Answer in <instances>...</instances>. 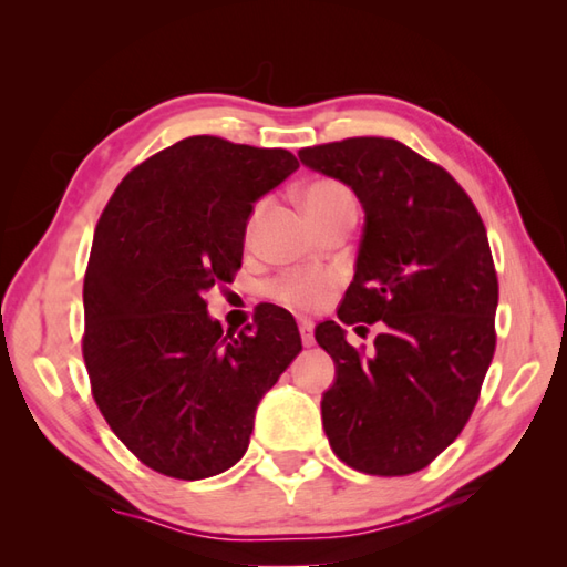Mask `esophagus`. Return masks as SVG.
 Here are the masks:
<instances>
[{
    "instance_id": "1",
    "label": "esophagus",
    "mask_w": 567,
    "mask_h": 567,
    "mask_svg": "<svg viewBox=\"0 0 567 567\" xmlns=\"http://www.w3.org/2000/svg\"><path fill=\"white\" fill-rule=\"evenodd\" d=\"M299 333H302V343L307 348L315 346V329H311V321H299Z\"/></svg>"
}]
</instances>
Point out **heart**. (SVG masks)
Here are the masks:
<instances>
[{
	"label": "heart",
	"mask_w": 567,
	"mask_h": 567,
	"mask_svg": "<svg viewBox=\"0 0 567 567\" xmlns=\"http://www.w3.org/2000/svg\"><path fill=\"white\" fill-rule=\"evenodd\" d=\"M302 202L305 209L309 212L311 219L321 224L323 219H329L336 212L355 207L351 189H348L339 179H317L305 187L302 192ZM260 207L252 214L250 224L256 221ZM336 285V275L327 270H290L268 285V295L285 307H290L295 311H317L327 302L331 290Z\"/></svg>",
	"instance_id": "b5f03b06"
}]
</instances>
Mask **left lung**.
<instances>
[{
	"instance_id": "1",
	"label": "left lung",
	"mask_w": 567,
	"mask_h": 567,
	"mask_svg": "<svg viewBox=\"0 0 567 567\" xmlns=\"http://www.w3.org/2000/svg\"><path fill=\"white\" fill-rule=\"evenodd\" d=\"M299 161L363 204L339 319L383 327L370 357L344 341L340 323L317 327L336 363L323 431L353 470L412 475L463 431L495 355L499 285L485 224L451 173L394 138L323 143Z\"/></svg>"
}]
</instances>
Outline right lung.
<instances>
[{
  "instance_id": "obj_1",
  "label": "right lung",
  "mask_w": 567,
  "mask_h": 567,
  "mask_svg": "<svg viewBox=\"0 0 567 567\" xmlns=\"http://www.w3.org/2000/svg\"><path fill=\"white\" fill-rule=\"evenodd\" d=\"M297 167L285 148L189 136L136 165L100 216L82 355L106 424L155 473L236 465L262 394L302 351L290 311L260 305L234 336L204 299L238 272L252 204Z\"/></svg>"
}]
</instances>
